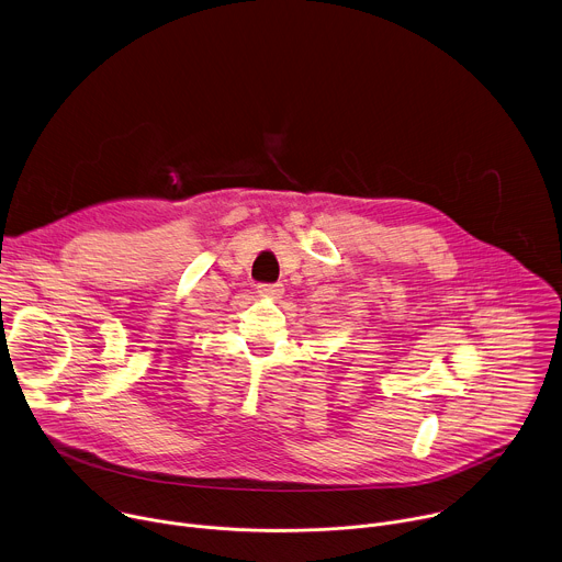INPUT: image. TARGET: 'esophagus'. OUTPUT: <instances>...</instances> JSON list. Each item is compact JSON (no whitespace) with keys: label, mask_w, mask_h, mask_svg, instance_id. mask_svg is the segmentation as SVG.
I'll return each mask as SVG.
<instances>
[{"label":"esophagus","mask_w":562,"mask_h":562,"mask_svg":"<svg viewBox=\"0 0 562 562\" xmlns=\"http://www.w3.org/2000/svg\"><path fill=\"white\" fill-rule=\"evenodd\" d=\"M258 293H260L262 297L278 300V297H282L284 289H282V284H258Z\"/></svg>","instance_id":"1"}]
</instances>
